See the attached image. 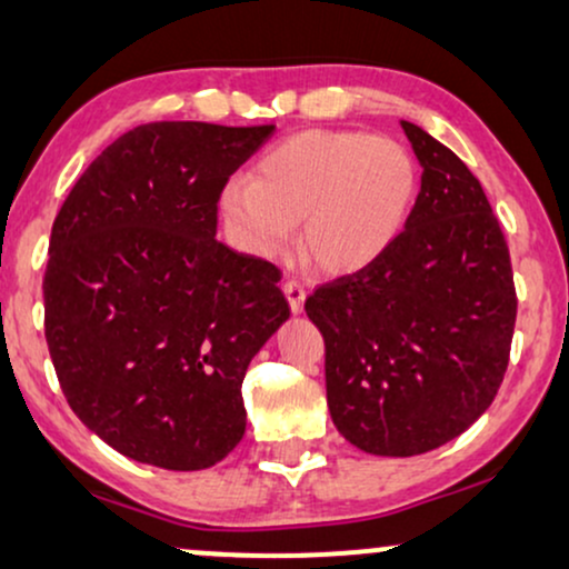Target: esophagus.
I'll return each instance as SVG.
<instances>
[{"instance_id": "esophagus-1", "label": "esophagus", "mask_w": 569, "mask_h": 569, "mask_svg": "<svg viewBox=\"0 0 569 569\" xmlns=\"http://www.w3.org/2000/svg\"><path fill=\"white\" fill-rule=\"evenodd\" d=\"M283 293L286 299H289V307L293 315H301V309H305V299H307V289L299 283V280H289V283L283 286Z\"/></svg>"}]
</instances>
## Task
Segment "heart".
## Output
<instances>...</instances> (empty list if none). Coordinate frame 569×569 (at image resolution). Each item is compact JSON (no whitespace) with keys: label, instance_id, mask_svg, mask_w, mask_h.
Here are the masks:
<instances>
[{"label":"heart","instance_id":"b5f03b06","mask_svg":"<svg viewBox=\"0 0 569 569\" xmlns=\"http://www.w3.org/2000/svg\"><path fill=\"white\" fill-rule=\"evenodd\" d=\"M417 189L420 172L405 143L315 128L270 147L251 178H233L220 193V218L236 247L260 260L283 257L301 220V254L322 272L347 276L393 247Z\"/></svg>","mask_w":569,"mask_h":569}]
</instances>
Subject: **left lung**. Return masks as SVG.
<instances>
[{
	"mask_svg": "<svg viewBox=\"0 0 569 569\" xmlns=\"http://www.w3.org/2000/svg\"><path fill=\"white\" fill-rule=\"evenodd\" d=\"M401 128L422 168L405 233L305 305L326 338L333 426L376 457L426 455L465 433L499 391L517 318L483 186L420 126Z\"/></svg>",
	"mask_w": 569,
	"mask_h": 569,
	"instance_id": "1",
	"label": "left lung"
}]
</instances>
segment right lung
Listing matches in <instances>:
<instances>
[{
	"label": "right lung",
	"mask_w": 569,
	"mask_h": 569,
	"mask_svg": "<svg viewBox=\"0 0 569 569\" xmlns=\"http://www.w3.org/2000/svg\"><path fill=\"white\" fill-rule=\"evenodd\" d=\"M276 126L149 123L64 199L44 330L68 405L136 462L204 470L247 430L249 362L289 320L276 264L214 239L228 176Z\"/></svg>",
	"instance_id": "obj_1"
}]
</instances>
